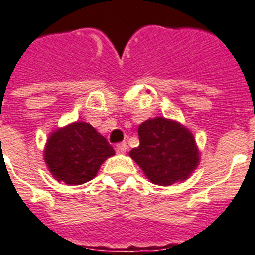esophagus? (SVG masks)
Listing matches in <instances>:
<instances>
[{"instance_id": "obj_1", "label": "esophagus", "mask_w": 255, "mask_h": 255, "mask_svg": "<svg viewBox=\"0 0 255 255\" xmlns=\"http://www.w3.org/2000/svg\"><path fill=\"white\" fill-rule=\"evenodd\" d=\"M127 149H128V146L126 142H121L115 146V151L118 152V154H125V152L127 151Z\"/></svg>"}]
</instances>
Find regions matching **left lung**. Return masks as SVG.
<instances>
[{
  "label": "left lung",
  "instance_id": "left-lung-1",
  "mask_svg": "<svg viewBox=\"0 0 255 255\" xmlns=\"http://www.w3.org/2000/svg\"><path fill=\"white\" fill-rule=\"evenodd\" d=\"M140 146L129 156L146 177L159 186L187 180L199 164V150L192 133L172 119L156 117L138 127Z\"/></svg>",
  "mask_w": 255,
  "mask_h": 255
}]
</instances>
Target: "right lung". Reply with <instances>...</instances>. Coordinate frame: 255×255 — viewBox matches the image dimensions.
<instances>
[{"label": "right lung", "instance_id": "1", "mask_svg": "<svg viewBox=\"0 0 255 255\" xmlns=\"http://www.w3.org/2000/svg\"><path fill=\"white\" fill-rule=\"evenodd\" d=\"M114 149L90 123L74 122L52 132L45 147V161L55 180L82 185L97 174Z\"/></svg>", "mask_w": 255, "mask_h": 255}]
</instances>
